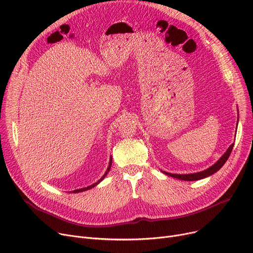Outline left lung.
<instances>
[{
	"instance_id": "obj_1",
	"label": "left lung",
	"mask_w": 253,
	"mask_h": 253,
	"mask_svg": "<svg viewBox=\"0 0 253 253\" xmlns=\"http://www.w3.org/2000/svg\"><path fill=\"white\" fill-rule=\"evenodd\" d=\"M238 121H239V113H238V120H237V127H238ZM233 147H234V143H232L230 147L228 148V150L225 151V153L218 159V160L212 165L210 166L209 168L203 170V171H200V172H195V173H188V174H176V173H169V172H166V171H163L161 170L162 173L168 175V176H171V177H174V178H177V179H180V180H188V181H193V180H199V179H203V178H206L210 175H212L213 173H215V172H217L222 166L223 164L227 162V160L229 159L230 155H231V152L233 150Z\"/></svg>"
}]
</instances>
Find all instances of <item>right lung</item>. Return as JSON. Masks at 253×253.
I'll list each match as a JSON object with an SVG mask.
<instances>
[{
	"label": "right lung",
	"mask_w": 253,
	"mask_h": 253,
	"mask_svg": "<svg viewBox=\"0 0 253 253\" xmlns=\"http://www.w3.org/2000/svg\"><path fill=\"white\" fill-rule=\"evenodd\" d=\"M112 161H113V159H112V156L110 157V163H109V167H108V169H106V171H105V173L102 175V177L98 180V181H96L95 183H92L91 185H88V187H86V188H82V189H78V190H75V191H72L71 193H81V192H85V191H88V190H90V189H92V188H94V187H96V185L101 181V180H103L104 179V177L108 175V173L110 172V169H111V167H112Z\"/></svg>",
	"instance_id": "obj_1"
}]
</instances>
